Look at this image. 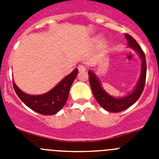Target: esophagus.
I'll use <instances>...</instances> for the list:
<instances>
[{"instance_id":"1","label":"esophagus","mask_w":159,"mask_h":159,"mask_svg":"<svg viewBox=\"0 0 159 159\" xmlns=\"http://www.w3.org/2000/svg\"><path fill=\"white\" fill-rule=\"evenodd\" d=\"M78 69L80 71H86V67L84 65H79Z\"/></svg>"}]
</instances>
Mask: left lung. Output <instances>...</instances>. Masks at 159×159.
Masks as SVG:
<instances>
[{"mask_svg": "<svg viewBox=\"0 0 159 159\" xmlns=\"http://www.w3.org/2000/svg\"><path fill=\"white\" fill-rule=\"evenodd\" d=\"M125 37L127 40V44H128L127 48L133 49L135 52H137L141 59V73H140L139 79L131 92L123 97L116 98L112 96L102 88L100 81L95 72H93L92 70H89L88 71L90 85L95 99L102 108L111 112L123 111L134 104L139 99L145 86L146 75H147V63H146L145 54L139 45V43L131 36L125 34Z\"/></svg>", "mask_w": 159, "mask_h": 159, "instance_id": "left-lung-1", "label": "left lung"}]
</instances>
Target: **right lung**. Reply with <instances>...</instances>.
<instances>
[{"mask_svg": "<svg viewBox=\"0 0 159 159\" xmlns=\"http://www.w3.org/2000/svg\"><path fill=\"white\" fill-rule=\"evenodd\" d=\"M77 74L78 69L75 68L69 75L64 77L52 89L42 95H29L25 93L14 82L13 88L18 97L30 109L45 116L53 115L61 110L65 105L68 98L70 88Z\"/></svg>", "mask_w": 159, "mask_h": 159, "instance_id": "1", "label": "right lung"}]
</instances>
